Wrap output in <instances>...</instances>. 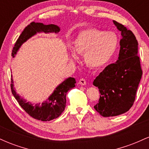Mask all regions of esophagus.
I'll use <instances>...</instances> for the list:
<instances>
[{
  "label": "esophagus",
  "mask_w": 149,
  "mask_h": 149,
  "mask_svg": "<svg viewBox=\"0 0 149 149\" xmlns=\"http://www.w3.org/2000/svg\"><path fill=\"white\" fill-rule=\"evenodd\" d=\"M79 84L80 85H86V80L84 78H81L79 80Z\"/></svg>",
  "instance_id": "1"
}]
</instances>
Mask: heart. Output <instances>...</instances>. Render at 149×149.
I'll return each mask as SVG.
<instances>
[{"label":"heart","instance_id":"b5f03b06","mask_svg":"<svg viewBox=\"0 0 149 149\" xmlns=\"http://www.w3.org/2000/svg\"><path fill=\"white\" fill-rule=\"evenodd\" d=\"M119 43L116 33L98 29H88L79 33L73 42L69 59H77L76 54H84V61L89 67H102L115 54Z\"/></svg>","mask_w":149,"mask_h":149}]
</instances>
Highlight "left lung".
I'll list each match as a JSON object with an SVG mask.
<instances>
[{
  "instance_id": "obj_1",
  "label": "left lung",
  "mask_w": 149,
  "mask_h": 149,
  "mask_svg": "<svg viewBox=\"0 0 149 149\" xmlns=\"http://www.w3.org/2000/svg\"><path fill=\"white\" fill-rule=\"evenodd\" d=\"M113 22L122 36L118 59L108 65L93 81L101 94L94 108L104 117L118 116L130 110L142 76L136 37L125 26Z\"/></svg>"
}]
</instances>
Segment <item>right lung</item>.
<instances>
[{
  "instance_id": "right-lung-1",
  "label": "right lung",
  "mask_w": 149,
  "mask_h": 149,
  "mask_svg": "<svg viewBox=\"0 0 149 149\" xmlns=\"http://www.w3.org/2000/svg\"><path fill=\"white\" fill-rule=\"evenodd\" d=\"M59 31L60 28L57 25L44 24L42 23L35 22H31L26 27L19 37L13 48L12 56L14 58L23 43L37 33H58ZM11 83L12 93L18 102L19 104L29 115L33 118L41 121L52 120L61 115L66 107V95L67 92L76 86V79L69 77L58 85L48 98L44 101L41 104L39 102L34 105L31 102H27L26 100L17 93L16 90L14 88V80L13 79V76Z\"/></svg>"
}]
</instances>
